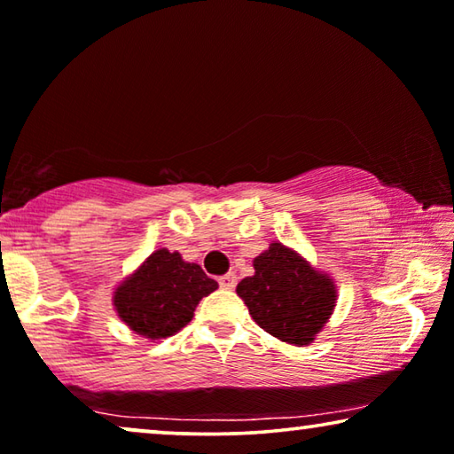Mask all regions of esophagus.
<instances>
[{
	"label": "esophagus",
	"instance_id": "34e87169",
	"mask_svg": "<svg viewBox=\"0 0 454 454\" xmlns=\"http://www.w3.org/2000/svg\"><path fill=\"white\" fill-rule=\"evenodd\" d=\"M219 286H221L223 289H235V286H237L235 273H225V276L219 278Z\"/></svg>",
	"mask_w": 454,
	"mask_h": 454
}]
</instances>
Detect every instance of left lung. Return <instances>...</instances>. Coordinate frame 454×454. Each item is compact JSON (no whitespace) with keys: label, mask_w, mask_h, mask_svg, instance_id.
Masks as SVG:
<instances>
[{"label":"left lung","mask_w":454,"mask_h":454,"mask_svg":"<svg viewBox=\"0 0 454 454\" xmlns=\"http://www.w3.org/2000/svg\"><path fill=\"white\" fill-rule=\"evenodd\" d=\"M254 267L255 276L237 286L251 317L273 338L308 346L336 306L333 281L281 243H271Z\"/></svg>","instance_id":"1"}]
</instances>
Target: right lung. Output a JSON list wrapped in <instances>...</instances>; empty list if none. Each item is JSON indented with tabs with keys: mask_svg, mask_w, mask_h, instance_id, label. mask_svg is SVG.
<instances>
[{
	"mask_svg": "<svg viewBox=\"0 0 454 454\" xmlns=\"http://www.w3.org/2000/svg\"><path fill=\"white\" fill-rule=\"evenodd\" d=\"M217 289L197 263L159 249L114 292V306L122 322L140 336L160 340L184 328L205 295Z\"/></svg>",
	"mask_w": 454,
	"mask_h": 454,
	"instance_id": "obj_1",
	"label": "right lung"
}]
</instances>
